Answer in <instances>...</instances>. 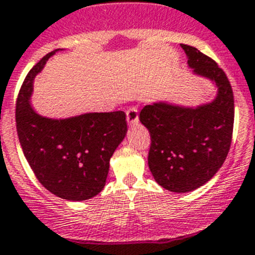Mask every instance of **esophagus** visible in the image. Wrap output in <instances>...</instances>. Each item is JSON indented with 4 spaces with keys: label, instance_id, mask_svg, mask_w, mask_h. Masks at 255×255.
I'll return each instance as SVG.
<instances>
[{
    "label": "esophagus",
    "instance_id": "34e87169",
    "mask_svg": "<svg viewBox=\"0 0 255 255\" xmlns=\"http://www.w3.org/2000/svg\"><path fill=\"white\" fill-rule=\"evenodd\" d=\"M127 122L129 126H135L138 123V111L135 107H130L127 111Z\"/></svg>",
    "mask_w": 255,
    "mask_h": 255
}]
</instances>
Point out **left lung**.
Segmentation results:
<instances>
[{"label":"left lung","instance_id":"left-lung-1","mask_svg":"<svg viewBox=\"0 0 255 255\" xmlns=\"http://www.w3.org/2000/svg\"><path fill=\"white\" fill-rule=\"evenodd\" d=\"M194 73L213 80L218 94L197 108L153 103L139 121L149 130L148 166L157 184L172 192L199 189L223 166L234 126V95L227 74L196 47L181 44Z\"/></svg>","mask_w":255,"mask_h":255}]
</instances>
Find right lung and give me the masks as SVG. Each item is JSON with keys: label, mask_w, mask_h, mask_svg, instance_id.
Here are the masks:
<instances>
[{"label": "right lung", "mask_w": 255, "mask_h": 255, "mask_svg": "<svg viewBox=\"0 0 255 255\" xmlns=\"http://www.w3.org/2000/svg\"><path fill=\"white\" fill-rule=\"evenodd\" d=\"M55 51L28 71L16 101V128L23 154L40 184L61 199L83 201L106 185L109 160L127 132L126 113H87L51 120L37 114L28 101L32 82Z\"/></svg>", "instance_id": "1"}]
</instances>
